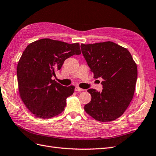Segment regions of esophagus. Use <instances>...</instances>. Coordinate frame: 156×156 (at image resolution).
Segmentation results:
<instances>
[{
	"mask_svg": "<svg viewBox=\"0 0 156 156\" xmlns=\"http://www.w3.org/2000/svg\"><path fill=\"white\" fill-rule=\"evenodd\" d=\"M83 90H83V89H82L80 87H79L78 86H76L75 87V91H82Z\"/></svg>",
	"mask_w": 156,
	"mask_h": 156,
	"instance_id": "1",
	"label": "esophagus"
}]
</instances>
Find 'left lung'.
Masks as SVG:
<instances>
[{
  "instance_id": "obj_1",
  "label": "left lung",
  "mask_w": 156,
  "mask_h": 156,
  "mask_svg": "<svg viewBox=\"0 0 156 156\" xmlns=\"http://www.w3.org/2000/svg\"><path fill=\"white\" fill-rule=\"evenodd\" d=\"M81 50L94 78H103V87L101 92L87 90L91 100L84 110L97 121H114L124 113L133 99L136 64L128 50L110 41L82 44Z\"/></svg>"
}]
</instances>
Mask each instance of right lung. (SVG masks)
<instances>
[{"instance_id":"add662e5","label":"right lung","mask_w":156,"mask_h":156,"mask_svg":"<svg viewBox=\"0 0 156 156\" xmlns=\"http://www.w3.org/2000/svg\"><path fill=\"white\" fill-rule=\"evenodd\" d=\"M80 53L78 43L50 38L34 41L25 49L17 66L18 89L22 101L35 116L51 118L65 110L74 86H63L51 77L66 59Z\"/></svg>"}]
</instances>
